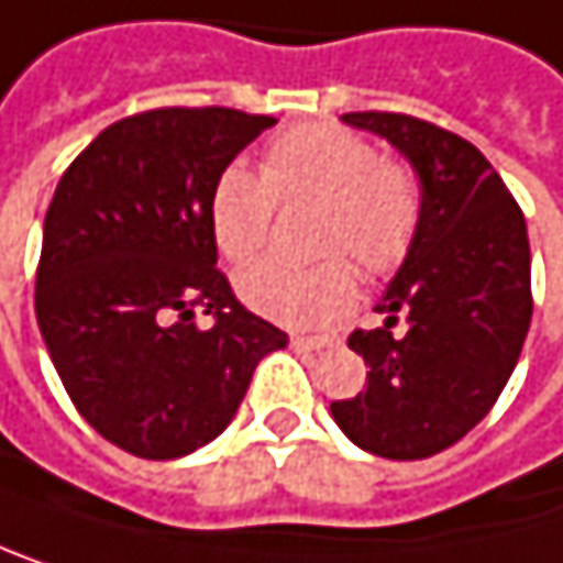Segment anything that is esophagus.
<instances>
[{"instance_id": "1", "label": "esophagus", "mask_w": 563, "mask_h": 563, "mask_svg": "<svg viewBox=\"0 0 563 563\" xmlns=\"http://www.w3.org/2000/svg\"><path fill=\"white\" fill-rule=\"evenodd\" d=\"M290 344H294L297 351H323V347H331V344H334V338H303V334H294Z\"/></svg>"}]
</instances>
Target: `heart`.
<instances>
[{
    "instance_id": "heart-1",
    "label": "heart",
    "mask_w": 563,
    "mask_h": 563,
    "mask_svg": "<svg viewBox=\"0 0 563 563\" xmlns=\"http://www.w3.org/2000/svg\"><path fill=\"white\" fill-rule=\"evenodd\" d=\"M320 199L317 253H344L367 276L395 273L412 253L422 225V191L405 165L338 124H303L279 134L263 155V175L246 165L219 172L209 196V229L229 263H250L269 235L273 206ZM344 256L317 263L263 260L235 276L240 300L287 328H323L357 297Z\"/></svg>"
}]
</instances>
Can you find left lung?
<instances>
[{"label": "left lung", "mask_w": 563, "mask_h": 563, "mask_svg": "<svg viewBox=\"0 0 563 563\" xmlns=\"http://www.w3.org/2000/svg\"><path fill=\"white\" fill-rule=\"evenodd\" d=\"M344 124L385 137L422 191L419 240L385 287V328L354 331L364 391L331 401L341 432L385 460H429L500 398L530 331L527 222L504 178L460 134L408 114L361 111ZM398 316L406 334L390 338Z\"/></svg>", "instance_id": "left-lung-1"}]
</instances>
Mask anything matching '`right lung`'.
<instances>
[{
    "label": "right lung",
    "mask_w": 563,
    "mask_h": 563,
    "mask_svg": "<svg viewBox=\"0 0 563 563\" xmlns=\"http://www.w3.org/2000/svg\"><path fill=\"white\" fill-rule=\"evenodd\" d=\"M276 118L162 107L100 131L59 178L43 222L36 320L77 412L141 460L212 442L256 364L287 334L216 269L209 196ZM217 323L202 332L195 310Z\"/></svg>",
    "instance_id": "obj_1"
}]
</instances>
